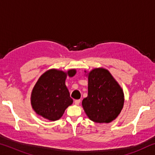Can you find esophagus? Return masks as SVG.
Returning a JSON list of instances; mask_svg holds the SVG:
<instances>
[{
    "label": "esophagus",
    "mask_w": 155,
    "mask_h": 155,
    "mask_svg": "<svg viewBox=\"0 0 155 155\" xmlns=\"http://www.w3.org/2000/svg\"><path fill=\"white\" fill-rule=\"evenodd\" d=\"M80 103H81V100H75L74 103L76 105H78V104H80Z\"/></svg>",
    "instance_id": "1"
}]
</instances>
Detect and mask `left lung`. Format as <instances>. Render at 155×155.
I'll return each mask as SVG.
<instances>
[{"mask_svg": "<svg viewBox=\"0 0 155 155\" xmlns=\"http://www.w3.org/2000/svg\"><path fill=\"white\" fill-rule=\"evenodd\" d=\"M124 93L108 70L96 68L88 74V94L82 105L94 122L109 123L117 117L124 105Z\"/></svg>", "mask_w": 155, "mask_h": 155, "instance_id": "8db88e82", "label": "left lung"}]
</instances>
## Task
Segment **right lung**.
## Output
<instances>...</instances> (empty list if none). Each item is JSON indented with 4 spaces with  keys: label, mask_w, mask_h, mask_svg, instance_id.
<instances>
[{
    "label": "right lung",
    "mask_w": 155,
    "mask_h": 155,
    "mask_svg": "<svg viewBox=\"0 0 155 155\" xmlns=\"http://www.w3.org/2000/svg\"><path fill=\"white\" fill-rule=\"evenodd\" d=\"M76 70L68 72L52 69L41 76L31 94V104L37 114L52 121L59 120L68 106L72 104L65 84L67 76L72 77Z\"/></svg>",
    "instance_id": "1"
}]
</instances>
